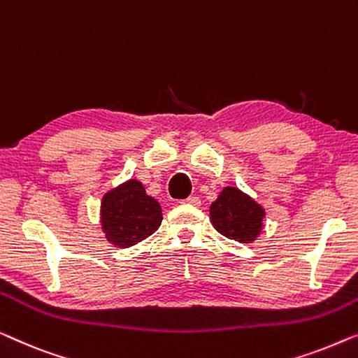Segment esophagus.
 I'll return each instance as SVG.
<instances>
[{"mask_svg": "<svg viewBox=\"0 0 358 358\" xmlns=\"http://www.w3.org/2000/svg\"><path fill=\"white\" fill-rule=\"evenodd\" d=\"M186 204H191V206H199L201 204V199L198 198V196H189L188 199L185 201Z\"/></svg>", "mask_w": 358, "mask_h": 358, "instance_id": "obj_1", "label": "esophagus"}]
</instances>
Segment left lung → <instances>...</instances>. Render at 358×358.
<instances>
[{"instance_id":"8db88e82","label":"left lung","mask_w":358,"mask_h":358,"mask_svg":"<svg viewBox=\"0 0 358 358\" xmlns=\"http://www.w3.org/2000/svg\"><path fill=\"white\" fill-rule=\"evenodd\" d=\"M209 213L214 229L238 243H253L264 229V208L236 186H225Z\"/></svg>"}]
</instances>
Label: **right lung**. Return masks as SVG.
<instances>
[{"label": "right lung", "mask_w": 358, "mask_h": 358, "mask_svg": "<svg viewBox=\"0 0 358 358\" xmlns=\"http://www.w3.org/2000/svg\"><path fill=\"white\" fill-rule=\"evenodd\" d=\"M100 229L117 248H129L154 234L162 224L159 201L145 193L139 180L129 178L108 189L100 201Z\"/></svg>", "instance_id": "obj_1"}]
</instances>
